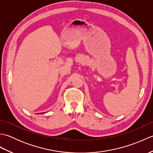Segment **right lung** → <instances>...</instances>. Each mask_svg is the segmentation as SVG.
Segmentation results:
<instances>
[{
  "label": "right lung",
  "mask_w": 153,
  "mask_h": 153,
  "mask_svg": "<svg viewBox=\"0 0 153 153\" xmlns=\"http://www.w3.org/2000/svg\"><path fill=\"white\" fill-rule=\"evenodd\" d=\"M41 114H42V113H41Z\"/></svg>",
  "instance_id": "right-lung-1"
}]
</instances>
